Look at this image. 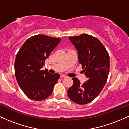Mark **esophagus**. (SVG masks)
Instances as JSON below:
<instances>
[{
  "label": "esophagus",
  "mask_w": 129,
  "mask_h": 129,
  "mask_svg": "<svg viewBox=\"0 0 129 129\" xmlns=\"http://www.w3.org/2000/svg\"><path fill=\"white\" fill-rule=\"evenodd\" d=\"M60 77H61V78H65V77H67V76L64 75V74H61V75H60Z\"/></svg>",
  "instance_id": "34e87169"
}]
</instances>
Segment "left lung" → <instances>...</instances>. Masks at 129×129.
Wrapping results in <instances>:
<instances>
[{"instance_id": "1", "label": "left lung", "mask_w": 129, "mask_h": 129, "mask_svg": "<svg viewBox=\"0 0 129 129\" xmlns=\"http://www.w3.org/2000/svg\"><path fill=\"white\" fill-rule=\"evenodd\" d=\"M69 40L76 48L79 62L88 80L83 84L76 77L67 91L70 100L79 105L94 100L106 84L109 72L110 58L106 48L95 37L86 34L70 37Z\"/></svg>"}]
</instances>
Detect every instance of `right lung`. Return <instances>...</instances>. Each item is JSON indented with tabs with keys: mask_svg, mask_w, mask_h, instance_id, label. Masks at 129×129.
I'll list each match as a JSON object with an SVG mask.
<instances>
[{
	"mask_svg": "<svg viewBox=\"0 0 129 129\" xmlns=\"http://www.w3.org/2000/svg\"><path fill=\"white\" fill-rule=\"evenodd\" d=\"M60 41L59 38L34 35L26 40L17 54L15 77L23 92L32 100L40 101L49 97L59 79V74L49 73L41 68Z\"/></svg>",
	"mask_w": 129,
	"mask_h": 129,
	"instance_id": "add662e5",
	"label": "right lung"
}]
</instances>
